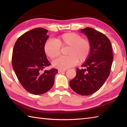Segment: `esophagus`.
Instances as JSON below:
<instances>
[{"mask_svg":"<svg viewBox=\"0 0 127 127\" xmlns=\"http://www.w3.org/2000/svg\"><path fill=\"white\" fill-rule=\"evenodd\" d=\"M65 71H66V70H58V73H62V72H65Z\"/></svg>","mask_w":127,"mask_h":127,"instance_id":"34e87169","label":"esophagus"}]
</instances>
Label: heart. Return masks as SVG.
I'll use <instances>...</instances> for the list:
<instances>
[{
    "label": "heart",
    "instance_id": "b5f03b06",
    "mask_svg": "<svg viewBox=\"0 0 127 127\" xmlns=\"http://www.w3.org/2000/svg\"><path fill=\"white\" fill-rule=\"evenodd\" d=\"M61 46L68 47L65 57H61L53 61L52 65L57 69L65 70L85 62L90 56L91 45L88 40L83 39L79 34L66 33L56 40L49 39L45 42L44 51L48 57L54 59L60 55Z\"/></svg>",
    "mask_w": 127,
    "mask_h": 127
}]
</instances>
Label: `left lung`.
I'll use <instances>...</instances> for the list:
<instances>
[{
  "label": "left lung",
  "instance_id": "1",
  "mask_svg": "<svg viewBox=\"0 0 127 127\" xmlns=\"http://www.w3.org/2000/svg\"><path fill=\"white\" fill-rule=\"evenodd\" d=\"M91 45L90 56L82 66L76 69V76L69 82L71 88L77 94L88 95L95 93L108 78L113 61L110 40L104 34L92 28L81 29Z\"/></svg>",
  "mask_w": 127,
  "mask_h": 127
}]
</instances>
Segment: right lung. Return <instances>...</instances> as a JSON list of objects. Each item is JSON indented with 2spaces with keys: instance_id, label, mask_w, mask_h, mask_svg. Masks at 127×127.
Returning a JSON list of instances; mask_svg holds the SVG:
<instances>
[{
  "instance_id": "1",
  "label": "right lung",
  "mask_w": 127,
  "mask_h": 127,
  "mask_svg": "<svg viewBox=\"0 0 127 127\" xmlns=\"http://www.w3.org/2000/svg\"><path fill=\"white\" fill-rule=\"evenodd\" d=\"M43 28L26 32L16 41L12 56V68L25 90L34 95L44 94L53 87L56 69L41 71L51 65L44 51L49 36Z\"/></svg>"
}]
</instances>
